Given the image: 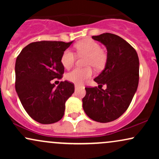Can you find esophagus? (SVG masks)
Masks as SVG:
<instances>
[{
    "label": "esophagus",
    "instance_id": "obj_1",
    "mask_svg": "<svg viewBox=\"0 0 159 159\" xmlns=\"http://www.w3.org/2000/svg\"><path fill=\"white\" fill-rule=\"evenodd\" d=\"M75 90H77L78 89L81 88V86L78 85V84H75Z\"/></svg>",
    "mask_w": 159,
    "mask_h": 159
}]
</instances>
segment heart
I'll return each instance as SVG.
<instances>
[{
  "label": "heart",
  "instance_id": "1",
  "mask_svg": "<svg viewBox=\"0 0 159 159\" xmlns=\"http://www.w3.org/2000/svg\"><path fill=\"white\" fill-rule=\"evenodd\" d=\"M76 51L79 55L86 56L85 65L93 66L96 69H101L105 66L107 61V53L97 42L92 39H85L81 41L75 45ZM76 57L72 51L66 49L61 56V63L65 69H69L73 66ZM93 75L90 67L84 69L76 68L67 74L68 81L81 84L86 80L90 78Z\"/></svg>",
  "mask_w": 159,
  "mask_h": 159
}]
</instances>
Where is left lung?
Masks as SVG:
<instances>
[{
    "mask_svg": "<svg viewBox=\"0 0 159 159\" xmlns=\"http://www.w3.org/2000/svg\"><path fill=\"white\" fill-rule=\"evenodd\" d=\"M92 38L107 48L105 69L94 78L98 86L107 88L86 87L83 108L93 120L108 123L123 115L134 97L139 81V59L135 49L119 36L105 33Z\"/></svg>",
    "mask_w": 159,
    "mask_h": 159,
    "instance_id": "obj_1",
    "label": "left lung"
}]
</instances>
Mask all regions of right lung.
I'll use <instances>...</instances> for the list:
<instances>
[{"mask_svg": "<svg viewBox=\"0 0 159 159\" xmlns=\"http://www.w3.org/2000/svg\"><path fill=\"white\" fill-rule=\"evenodd\" d=\"M72 42H35L25 47L16 58V93L26 112L38 123L61 120L66 102L74 93L71 82L61 81L57 87L51 83L64 73L61 56Z\"/></svg>", "mask_w": 159, "mask_h": 159, "instance_id": "right-lung-1", "label": "right lung"}]
</instances>
